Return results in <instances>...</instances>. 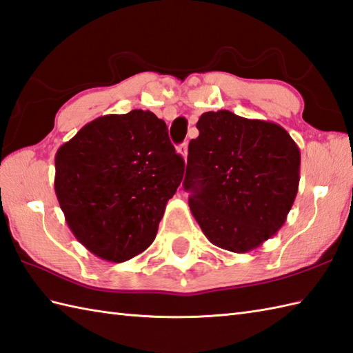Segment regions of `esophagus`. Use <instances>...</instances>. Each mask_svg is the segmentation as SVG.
I'll use <instances>...</instances> for the list:
<instances>
[{"label":"esophagus","mask_w":353,"mask_h":353,"mask_svg":"<svg viewBox=\"0 0 353 353\" xmlns=\"http://www.w3.org/2000/svg\"><path fill=\"white\" fill-rule=\"evenodd\" d=\"M178 152L183 155V159H184V160L187 159V154H189V145H187V142H184L181 146L178 148Z\"/></svg>","instance_id":"34e87169"}]
</instances>
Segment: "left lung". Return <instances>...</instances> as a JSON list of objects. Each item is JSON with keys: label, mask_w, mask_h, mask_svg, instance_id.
Returning <instances> with one entry per match:
<instances>
[{"label": "left lung", "mask_w": 353, "mask_h": 353, "mask_svg": "<svg viewBox=\"0 0 353 353\" xmlns=\"http://www.w3.org/2000/svg\"><path fill=\"white\" fill-rule=\"evenodd\" d=\"M189 143L184 189L213 245L245 254L287 221L299 187L301 151L275 122L228 110L203 113Z\"/></svg>", "instance_id": "1"}]
</instances>
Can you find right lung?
<instances>
[{"instance_id":"1","label":"right lung","mask_w":353,"mask_h":353,"mask_svg":"<svg viewBox=\"0 0 353 353\" xmlns=\"http://www.w3.org/2000/svg\"><path fill=\"white\" fill-rule=\"evenodd\" d=\"M183 175L164 121L131 110L98 117L59 148L54 189L75 239L122 263L154 241Z\"/></svg>"}]
</instances>
